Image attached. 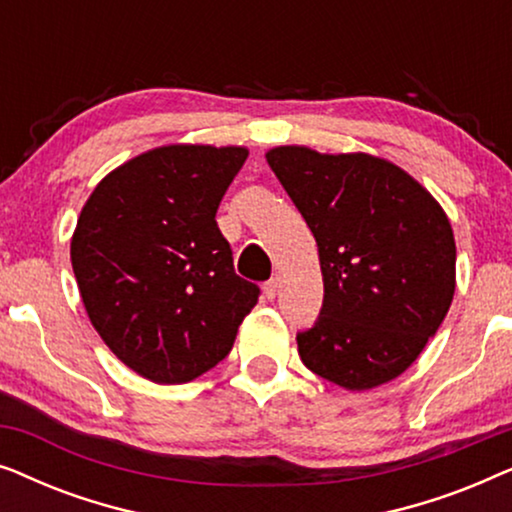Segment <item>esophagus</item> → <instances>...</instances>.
<instances>
[{
  "label": "esophagus",
  "mask_w": 512,
  "mask_h": 512,
  "mask_svg": "<svg viewBox=\"0 0 512 512\" xmlns=\"http://www.w3.org/2000/svg\"><path fill=\"white\" fill-rule=\"evenodd\" d=\"M277 291H279V279L275 277V279H270V282H265L263 284V296L268 298V300H272L277 296Z\"/></svg>",
  "instance_id": "esophagus-1"
}]
</instances>
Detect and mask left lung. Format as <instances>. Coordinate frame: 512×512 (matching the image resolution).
I'll return each instance as SVG.
<instances>
[{"mask_svg": "<svg viewBox=\"0 0 512 512\" xmlns=\"http://www.w3.org/2000/svg\"><path fill=\"white\" fill-rule=\"evenodd\" d=\"M319 247L324 307L298 333L312 373L347 391L403 375L443 324L457 286V244L440 202L370 153L284 144L265 153Z\"/></svg>", "mask_w": 512, "mask_h": 512, "instance_id": "obj_1", "label": "left lung"}]
</instances>
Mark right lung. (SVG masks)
Returning a JSON list of instances; mask_svg holds the SVG:
<instances>
[{"mask_svg": "<svg viewBox=\"0 0 512 512\" xmlns=\"http://www.w3.org/2000/svg\"><path fill=\"white\" fill-rule=\"evenodd\" d=\"M247 156V146H156L111 170L81 209L69 258L83 307L144 380L186 384L212 370L258 303L214 219Z\"/></svg>", "mask_w": 512, "mask_h": 512, "instance_id": "1", "label": "right lung"}]
</instances>
